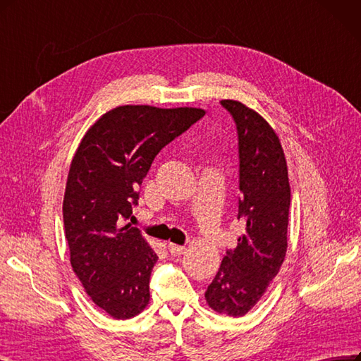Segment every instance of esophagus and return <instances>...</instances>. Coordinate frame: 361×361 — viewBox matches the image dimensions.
Listing matches in <instances>:
<instances>
[{"instance_id": "esophagus-1", "label": "esophagus", "mask_w": 361, "mask_h": 361, "mask_svg": "<svg viewBox=\"0 0 361 361\" xmlns=\"http://www.w3.org/2000/svg\"><path fill=\"white\" fill-rule=\"evenodd\" d=\"M169 252L171 254V255H182V254H185V246H179V245H175V243H169Z\"/></svg>"}]
</instances>
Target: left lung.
<instances>
[{
    "mask_svg": "<svg viewBox=\"0 0 361 361\" xmlns=\"http://www.w3.org/2000/svg\"><path fill=\"white\" fill-rule=\"evenodd\" d=\"M221 106L233 116L239 140V214L245 234L228 250L204 294L215 312L243 317L266 293L287 252L291 191L276 133L255 110L234 100Z\"/></svg>",
    "mask_w": 361,
    "mask_h": 361,
    "instance_id": "1",
    "label": "left lung"
}]
</instances>
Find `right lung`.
<instances>
[{
    "instance_id": "add662e5",
    "label": "right lung",
    "mask_w": 361,
    "mask_h": 361,
    "mask_svg": "<svg viewBox=\"0 0 361 361\" xmlns=\"http://www.w3.org/2000/svg\"><path fill=\"white\" fill-rule=\"evenodd\" d=\"M195 107L119 106L86 131L73 157L62 203L71 267L92 302L115 319L149 303L157 254L133 218L139 188L166 145L204 116Z\"/></svg>"
}]
</instances>
